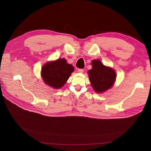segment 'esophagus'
Returning <instances> with one entry per match:
<instances>
[{
  "label": "esophagus",
  "instance_id": "34e87169",
  "mask_svg": "<svg viewBox=\"0 0 151 151\" xmlns=\"http://www.w3.org/2000/svg\"><path fill=\"white\" fill-rule=\"evenodd\" d=\"M78 73H82L84 72V70L83 69H78Z\"/></svg>",
  "mask_w": 151,
  "mask_h": 151
}]
</instances>
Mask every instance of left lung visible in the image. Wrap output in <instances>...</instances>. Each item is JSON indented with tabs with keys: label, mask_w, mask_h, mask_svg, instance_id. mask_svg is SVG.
Returning a JSON list of instances; mask_svg holds the SVG:
<instances>
[{
	"label": "left lung",
	"mask_w": 151,
	"mask_h": 151,
	"mask_svg": "<svg viewBox=\"0 0 151 151\" xmlns=\"http://www.w3.org/2000/svg\"><path fill=\"white\" fill-rule=\"evenodd\" d=\"M91 65L92 68L88 73L94 91L101 93L111 88L116 79L115 70L105 66L99 59L93 60Z\"/></svg>",
	"instance_id": "1"
}]
</instances>
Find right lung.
Segmentation results:
<instances>
[{
	"label": "right lung",
	"instance_id": "add662e5",
	"mask_svg": "<svg viewBox=\"0 0 151 151\" xmlns=\"http://www.w3.org/2000/svg\"><path fill=\"white\" fill-rule=\"evenodd\" d=\"M73 71L74 67L65 59H58L47 62L42 66L41 76L46 84L58 89L65 84Z\"/></svg>",
	"mask_w": 151,
	"mask_h": 151
}]
</instances>
